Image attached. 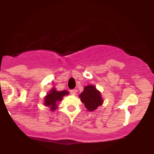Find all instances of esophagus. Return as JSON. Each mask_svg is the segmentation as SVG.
Instances as JSON below:
<instances>
[{"label":"esophagus","instance_id":"esophagus-1","mask_svg":"<svg viewBox=\"0 0 154 154\" xmlns=\"http://www.w3.org/2000/svg\"><path fill=\"white\" fill-rule=\"evenodd\" d=\"M76 90L75 89H71V90H70V93H71V94H73V95H75L76 94Z\"/></svg>","mask_w":154,"mask_h":154}]
</instances>
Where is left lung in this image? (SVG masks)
I'll list each match as a JSON object with an SVG mask.
<instances>
[{
  "mask_svg": "<svg viewBox=\"0 0 154 154\" xmlns=\"http://www.w3.org/2000/svg\"><path fill=\"white\" fill-rule=\"evenodd\" d=\"M80 97L88 111H94L103 103L100 93L92 85L85 87L83 92L80 94Z\"/></svg>",
  "mask_w": 154,
  "mask_h": 154,
  "instance_id": "left-lung-1",
  "label": "left lung"
}]
</instances>
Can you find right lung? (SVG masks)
<instances>
[{"label": "right lung", "instance_id": "add662e5", "mask_svg": "<svg viewBox=\"0 0 154 154\" xmlns=\"http://www.w3.org/2000/svg\"><path fill=\"white\" fill-rule=\"evenodd\" d=\"M66 94H68V91H58L55 88H52L49 94L45 97V105L51 107V111H54L57 109V102L60 101L63 96Z\"/></svg>", "mask_w": 154, "mask_h": 154}]
</instances>
